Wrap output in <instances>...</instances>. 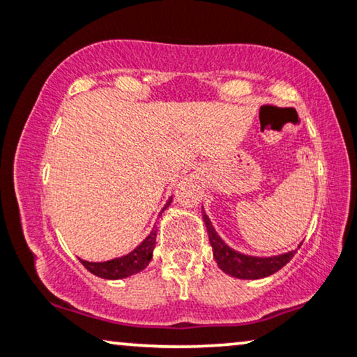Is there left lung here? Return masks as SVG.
Here are the masks:
<instances>
[{
	"label": "left lung",
	"instance_id": "left-lung-1",
	"mask_svg": "<svg viewBox=\"0 0 357 357\" xmlns=\"http://www.w3.org/2000/svg\"><path fill=\"white\" fill-rule=\"evenodd\" d=\"M202 216L205 221L208 238H210V244L213 248V257H215L216 264L225 274L236 279L243 280H257L264 279L275 274L280 271L290 259L295 256L297 251H289L284 254H277V256H251V254H244L233 249L221 239L218 231L213 226L210 216L206 215L205 210L202 208ZM300 248V244H298Z\"/></svg>",
	"mask_w": 357,
	"mask_h": 357
}]
</instances>
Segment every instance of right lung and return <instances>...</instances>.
Instances as JSON below:
<instances>
[{
  "label": "right lung",
  "mask_w": 357,
  "mask_h": 357,
  "mask_svg": "<svg viewBox=\"0 0 357 357\" xmlns=\"http://www.w3.org/2000/svg\"><path fill=\"white\" fill-rule=\"evenodd\" d=\"M170 203H172V197L169 198L167 203H165L164 208H162L159 216L167 210ZM155 236H157V228L154 226L151 233L146 236V239L142 241L139 246L134 248L131 252L126 254V256L109 259V261H105V262H88L80 259V262L83 264V267H85L86 271H90L91 274L96 277H101V279H108V280L126 279V277L137 274V272L144 271L146 267L149 266L152 252H154V248H155Z\"/></svg>",
  "instance_id": "right-lung-1"
}]
</instances>
